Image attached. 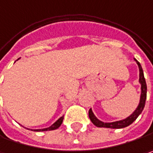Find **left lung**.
I'll return each mask as SVG.
<instances>
[{
  "instance_id": "obj_1",
  "label": "left lung",
  "mask_w": 153,
  "mask_h": 153,
  "mask_svg": "<svg viewBox=\"0 0 153 153\" xmlns=\"http://www.w3.org/2000/svg\"><path fill=\"white\" fill-rule=\"evenodd\" d=\"M136 61L137 64L139 66V69H140V83L141 84V95H140V103L137 107V109L134 110V112L128 116V118L122 120V121H118V122H114V123H103L101 121H99L96 116H94V114L92 113L91 110L90 109L89 110V117L91 121V123H93L95 126L98 127V128H126L128 126H129L130 124L134 123L137 119V117L140 115V113L142 112L144 110L145 104H146V91H147V87H146V79L144 77V73H143V69L141 68L140 63Z\"/></svg>"
}]
</instances>
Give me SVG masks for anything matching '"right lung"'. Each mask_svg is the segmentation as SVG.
I'll return each instance as SVG.
<instances>
[{
  "instance_id": "right-lung-1",
  "label": "right lung",
  "mask_w": 153,
  "mask_h": 153,
  "mask_svg": "<svg viewBox=\"0 0 153 153\" xmlns=\"http://www.w3.org/2000/svg\"><path fill=\"white\" fill-rule=\"evenodd\" d=\"M62 121H63V116H62V117H60L58 120H57L56 123H54L52 126H50V128H43V129H37V130H34V131H50V130H55L58 128L61 125H62Z\"/></svg>"
}]
</instances>
